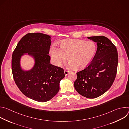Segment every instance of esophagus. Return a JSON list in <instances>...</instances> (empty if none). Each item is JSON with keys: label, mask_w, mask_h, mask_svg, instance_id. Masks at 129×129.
I'll use <instances>...</instances> for the list:
<instances>
[{"label": "esophagus", "mask_w": 129, "mask_h": 129, "mask_svg": "<svg viewBox=\"0 0 129 129\" xmlns=\"http://www.w3.org/2000/svg\"><path fill=\"white\" fill-rule=\"evenodd\" d=\"M69 71L68 70H64V74L65 76H67L68 73H69Z\"/></svg>", "instance_id": "obj_1"}]
</instances>
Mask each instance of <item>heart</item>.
I'll return each mask as SVG.
<instances>
[{"label":"heart","mask_w":129,"mask_h":129,"mask_svg":"<svg viewBox=\"0 0 129 129\" xmlns=\"http://www.w3.org/2000/svg\"><path fill=\"white\" fill-rule=\"evenodd\" d=\"M97 46L93 41L81 40H64L60 45V49L52 48L50 55L54 64L60 66L65 63L68 57L70 66L81 69L88 66L93 60Z\"/></svg>","instance_id":"obj_1"}]
</instances>
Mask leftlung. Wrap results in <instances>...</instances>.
Here are the masks:
<instances>
[{
	"mask_svg": "<svg viewBox=\"0 0 129 129\" xmlns=\"http://www.w3.org/2000/svg\"><path fill=\"white\" fill-rule=\"evenodd\" d=\"M87 38L96 42L97 50L90 64L77 72L74 86L81 95L94 99L103 94L112 85L117 73L118 53L116 46L104 36Z\"/></svg>",
	"mask_w": 129,
	"mask_h": 129,
	"instance_id": "left-lung-1",
	"label": "left lung"
}]
</instances>
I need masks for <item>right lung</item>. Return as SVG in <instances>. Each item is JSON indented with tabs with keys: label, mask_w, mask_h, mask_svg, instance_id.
Wrapping results in <instances>:
<instances>
[{
	"label": "right lung",
	"mask_w": 129,
	"mask_h": 129,
	"mask_svg": "<svg viewBox=\"0 0 129 129\" xmlns=\"http://www.w3.org/2000/svg\"><path fill=\"white\" fill-rule=\"evenodd\" d=\"M50 37L42 33H28L18 42L12 57V70L14 81L26 96L39 102L49 101L60 89V81L65 77L64 69L50 63L48 55ZM33 56L35 64L30 71L20 68L23 53Z\"/></svg>",
	"instance_id": "obj_1"
}]
</instances>
